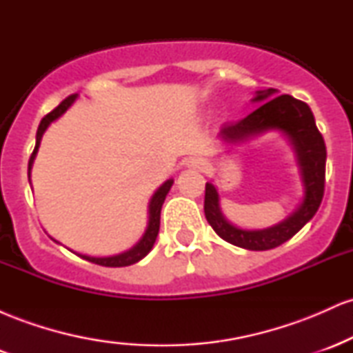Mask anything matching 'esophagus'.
I'll use <instances>...</instances> for the list:
<instances>
[{
  "instance_id": "1",
  "label": "esophagus",
  "mask_w": 353,
  "mask_h": 353,
  "mask_svg": "<svg viewBox=\"0 0 353 353\" xmlns=\"http://www.w3.org/2000/svg\"><path fill=\"white\" fill-rule=\"evenodd\" d=\"M189 165H190V168L204 169L205 168V163H204V159H199V157H194V159L189 161Z\"/></svg>"
}]
</instances>
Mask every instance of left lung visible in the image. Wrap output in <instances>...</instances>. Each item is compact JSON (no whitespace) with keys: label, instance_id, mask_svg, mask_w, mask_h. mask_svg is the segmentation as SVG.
Masks as SVG:
<instances>
[{"label":"left lung","instance_id":"left-lung-1","mask_svg":"<svg viewBox=\"0 0 353 353\" xmlns=\"http://www.w3.org/2000/svg\"><path fill=\"white\" fill-rule=\"evenodd\" d=\"M275 89L269 88L259 91L254 101H269L262 103L255 111L245 116L244 119L225 123L221 129V136L229 143L247 139V137L261 134L267 129H281L292 141L297 152L299 164L305 184V199L292 216H289L281 224L262 230H242L234 228L225 221L219 209L217 190L212 184H205L204 212L210 228L216 230L219 237L242 249L249 250H269L289 241L301 230L315 212L322 202L325 190V159L327 149L323 137L315 125L314 114L303 101H299L289 94L272 96Z\"/></svg>","mask_w":353,"mask_h":353}]
</instances>
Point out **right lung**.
I'll return each instance as SVG.
<instances>
[{
    "mask_svg": "<svg viewBox=\"0 0 353 353\" xmlns=\"http://www.w3.org/2000/svg\"><path fill=\"white\" fill-rule=\"evenodd\" d=\"M74 99H76V94L68 96L66 99L61 101L59 106H56L51 112H48V114L41 119V123H39V128H38V132H36L34 151H33V154H31L30 163H28V171H31V165H33L34 156H36V152H38L39 143H41L43 132L46 131V128L52 123V121L58 119V117L63 114V112L66 111L68 108L71 106L72 101H74ZM172 182H174L172 179L165 181L164 184L156 190V194L152 196L151 204H149V225H148V230H145L143 239H141V241L137 242V244L132 247V249L125 250V252H123V254L112 255V257H89V255H81V257L86 259V261H89V262H92V264L104 265V267L132 265V264H136V262H139L143 257H145V255L149 254V250L152 249L154 242H156L157 232H159V224H161V208H163L164 199H165V196H168L169 189H171Z\"/></svg>",
    "mask_w": 353,
    "mask_h": 353,
    "instance_id": "right-lung-1",
    "label": "right lung"
}]
</instances>
